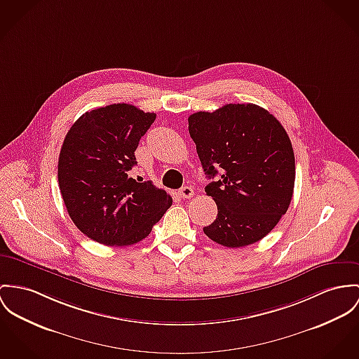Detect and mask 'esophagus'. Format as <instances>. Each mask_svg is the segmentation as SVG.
<instances>
[{
	"label": "esophagus",
	"instance_id": "esophagus-1",
	"mask_svg": "<svg viewBox=\"0 0 359 359\" xmlns=\"http://www.w3.org/2000/svg\"><path fill=\"white\" fill-rule=\"evenodd\" d=\"M179 195L182 196V198H193L194 195V189L193 187H190V186H184V187H182L180 190H179Z\"/></svg>",
	"mask_w": 359,
	"mask_h": 359
}]
</instances>
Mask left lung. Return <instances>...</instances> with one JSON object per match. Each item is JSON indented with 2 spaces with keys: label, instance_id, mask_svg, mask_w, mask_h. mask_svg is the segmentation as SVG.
<instances>
[{
  "label": "left lung",
  "instance_id": "left-lung-1",
  "mask_svg": "<svg viewBox=\"0 0 359 359\" xmlns=\"http://www.w3.org/2000/svg\"><path fill=\"white\" fill-rule=\"evenodd\" d=\"M189 133L217 217L203 228L221 246L243 248L265 238L285 215L294 193L291 140L273 114L254 104H226L189 117Z\"/></svg>",
  "mask_w": 359,
  "mask_h": 359
}]
</instances>
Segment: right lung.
Instances as JSON below:
<instances>
[{
  "label": "right lung",
  "mask_w": 359,
  "mask_h": 359,
  "mask_svg": "<svg viewBox=\"0 0 359 359\" xmlns=\"http://www.w3.org/2000/svg\"><path fill=\"white\" fill-rule=\"evenodd\" d=\"M154 120L156 113L113 104L86 111L65 135L58 186L71 220L87 238L107 246L138 243L172 205L166 191L127 173Z\"/></svg>",
  "instance_id": "1"
}]
</instances>
